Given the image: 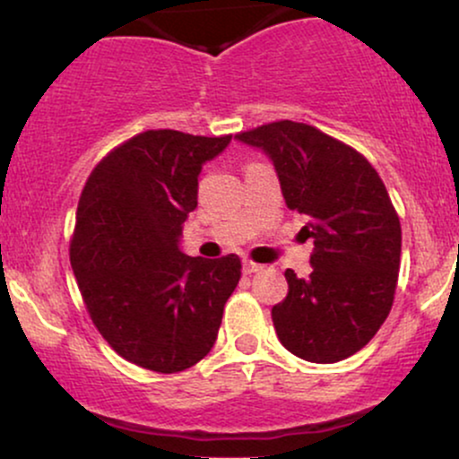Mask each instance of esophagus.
I'll return each instance as SVG.
<instances>
[{"mask_svg":"<svg viewBox=\"0 0 459 459\" xmlns=\"http://www.w3.org/2000/svg\"><path fill=\"white\" fill-rule=\"evenodd\" d=\"M263 265H259V263H252V261H244V273H256L261 272Z\"/></svg>","mask_w":459,"mask_h":459,"instance_id":"1","label":"esophagus"}]
</instances>
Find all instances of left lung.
Instances as JSON below:
<instances>
[{"mask_svg": "<svg viewBox=\"0 0 459 459\" xmlns=\"http://www.w3.org/2000/svg\"><path fill=\"white\" fill-rule=\"evenodd\" d=\"M270 157L287 207L307 215L313 272H284L289 293L272 308L278 339L308 362L360 351L391 313L402 224L376 168L360 152L293 120L237 134Z\"/></svg>", "mask_w": 459, "mask_h": 459, "instance_id": "1", "label": "left lung"}]
</instances>
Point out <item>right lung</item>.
<instances>
[{
    "label": "right lung",
    "instance_id": "add662e5",
    "mask_svg": "<svg viewBox=\"0 0 459 459\" xmlns=\"http://www.w3.org/2000/svg\"><path fill=\"white\" fill-rule=\"evenodd\" d=\"M230 138L144 131L99 161L79 198V291L109 347L142 368L183 371L218 339L241 261L187 256L181 233L198 204L200 170Z\"/></svg>",
    "mask_w": 459,
    "mask_h": 459
}]
</instances>
